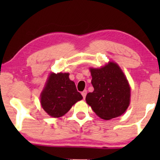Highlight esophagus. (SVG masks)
<instances>
[{
    "mask_svg": "<svg viewBox=\"0 0 160 160\" xmlns=\"http://www.w3.org/2000/svg\"><path fill=\"white\" fill-rule=\"evenodd\" d=\"M86 93H87V91H86V90H83V91H82V92H81V94H82V97H83V98H86Z\"/></svg>",
    "mask_w": 160,
    "mask_h": 160,
    "instance_id": "esophagus-1",
    "label": "esophagus"
}]
</instances>
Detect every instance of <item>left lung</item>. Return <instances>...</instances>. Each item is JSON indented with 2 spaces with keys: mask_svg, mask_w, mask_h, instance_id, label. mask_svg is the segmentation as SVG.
I'll return each instance as SVG.
<instances>
[{
  "mask_svg": "<svg viewBox=\"0 0 160 160\" xmlns=\"http://www.w3.org/2000/svg\"><path fill=\"white\" fill-rule=\"evenodd\" d=\"M92 92L86 95V103L103 120L125 113L130 104L131 89L120 66L113 62L99 68H90Z\"/></svg>",
  "mask_w": 160,
  "mask_h": 160,
  "instance_id": "obj_1",
  "label": "left lung"
}]
</instances>
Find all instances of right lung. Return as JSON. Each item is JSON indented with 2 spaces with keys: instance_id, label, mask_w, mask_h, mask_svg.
<instances>
[{
  "instance_id": "1",
  "label": "right lung",
  "mask_w": 160,
  "mask_h": 160,
  "mask_svg": "<svg viewBox=\"0 0 160 160\" xmlns=\"http://www.w3.org/2000/svg\"><path fill=\"white\" fill-rule=\"evenodd\" d=\"M82 98L68 73H51L40 94V104L49 116L61 117Z\"/></svg>"
}]
</instances>
